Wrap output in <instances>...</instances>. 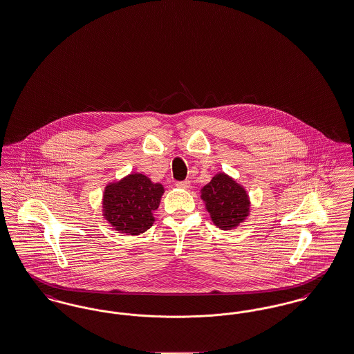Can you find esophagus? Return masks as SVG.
<instances>
[{
  "label": "esophagus",
  "mask_w": 354,
  "mask_h": 354,
  "mask_svg": "<svg viewBox=\"0 0 354 354\" xmlns=\"http://www.w3.org/2000/svg\"><path fill=\"white\" fill-rule=\"evenodd\" d=\"M189 180H182V182H176L175 183V185L178 187V188H188L189 187Z\"/></svg>",
  "instance_id": "obj_1"
}]
</instances>
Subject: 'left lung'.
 I'll return each mask as SVG.
<instances>
[{
  "label": "left lung",
  "instance_id": "left-lung-1",
  "mask_svg": "<svg viewBox=\"0 0 354 354\" xmlns=\"http://www.w3.org/2000/svg\"><path fill=\"white\" fill-rule=\"evenodd\" d=\"M202 199L215 225L224 231L235 228L250 212L245 189L225 174L215 175L203 187Z\"/></svg>",
  "mask_w": 354,
  "mask_h": 354
}]
</instances>
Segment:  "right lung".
Masks as SVG:
<instances>
[{"mask_svg": "<svg viewBox=\"0 0 354 354\" xmlns=\"http://www.w3.org/2000/svg\"><path fill=\"white\" fill-rule=\"evenodd\" d=\"M165 189L142 174H131L107 185L103 195L104 218L122 234L139 235L153 223L152 211L159 207Z\"/></svg>", "mask_w": 354, "mask_h": 354, "instance_id": "add662e5", "label": "right lung"}]
</instances>
